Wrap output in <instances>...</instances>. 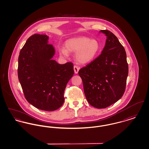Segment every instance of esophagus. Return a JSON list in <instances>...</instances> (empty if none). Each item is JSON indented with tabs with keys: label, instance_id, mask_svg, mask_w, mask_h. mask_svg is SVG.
I'll return each mask as SVG.
<instances>
[{
	"label": "esophagus",
	"instance_id": "34e87169",
	"mask_svg": "<svg viewBox=\"0 0 149 149\" xmlns=\"http://www.w3.org/2000/svg\"><path fill=\"white\" fill-rule=\"evenodd\" d=\"M79 69H80V68L78 67V66L74 65V72H75V74H78V71L79 70Z\"/></svg>",
	"mask_w": 149,
	"mask_h": 149
}]
</instances>
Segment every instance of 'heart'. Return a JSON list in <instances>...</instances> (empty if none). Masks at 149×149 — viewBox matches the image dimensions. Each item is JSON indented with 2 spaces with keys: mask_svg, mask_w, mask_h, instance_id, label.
Returning <instances> with one entry per match:
<instances>
[{
  "mask_svg": "<svg viewBox=\"0 0 149 149\" xmlns=\"http://www.w3.org/2000/svg\"><path fill=\"white\" fill-rule=\"evenodd\" d=\"M65 48H60L61 55L67 56L68 52H77L75 58L81 64H86L93 61L100 49L98 41L95 39H89L85 37H75L68 40Z\"/></svg>",
  "mask_w": 149,
  "mask_h": 149,
  "instance_id": "obj_1",
  "label": "heart"
}]
</instances>
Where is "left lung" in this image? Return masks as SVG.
<instances>
[{
  "instance_id": "1",
  "label": "left lung",
  "mask_w": 149,
  "mask_h": 149,
  "mask_svg": "<svg viewBox=\"0 0 149 149\" xmlns=\"http://www.w3.org/2000/svg\"><path fill=\"white\" fill-rule=\"evenodd\" d=\"M107 36L101 54L79 70L86 98L97 108H105L123 95L128 74L126 53L117 37L108 30H101Z\"/></svg>"
}]
</instances>
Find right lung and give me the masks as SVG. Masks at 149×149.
<instances>
[{
	"instance_id": "1",
	"label": "right lung",
	"mask_w": 149,
	"mask_h": 149,
	"mask_svg": "<svg viewBox=\"0 0 149 149\" xmlns=\"http://www.w3.org/2000/svg\"><path fill=\"white\" fill-rule=\"evenodd\" d=\"M48 40L46 35L29 37L19 53L18 76L29 103L52 111L63 104L64 91L74 71L72 63L60 65L51 59L55 51Z\"/></svg>"
}]
</instances>
